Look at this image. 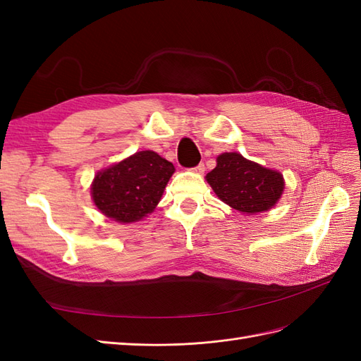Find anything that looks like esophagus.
Returning <instances> with one entry per match:
<instances>
[{"mask_svg":"<svg viewBox=\"0 0 361 361\" xmlns=\"http://www.w3.org/2000/svg\"><path fill=\"white\" fill-rule=\"evenodd\" d=\"M193 171H195V172H198V173H202V172L205 171V166H204V163H200V164H198V166H195V168H193Z\"/></svg>","mask_w":361,"mask_h":361,"instance_id":"obj_1","label":"esophagus"}]
</instances>
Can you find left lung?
<instances>
[{"label": "left lung", "instance_id": "left-lung-1", "mask_svg": "<svg viewBox=\"0 0 361 361\" xmlns=\"http://www.w3.org/2000/svg\"><path fill=\"white\" fill-rule=\"evenodd\" d=\"M205 178L219 200L248 214L269 210L284 189L280 172L246 160L238 152L221 154L216 168Z\"/></svg>", "mask_w": 361, "mask_h": 361}]
</instances>
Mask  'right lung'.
<instances>
[{
    "instance_id": "right-lung-1",
    "label": "right lung",
    "mask_w": 361,
    "mask_h": 361,
    "mask_svg": "<svg viewBox=\"0 0 361 361\" xmlns=\"http://www.w3.org/2000/svg\"><path fill=\"white\" fill-rule=\"evenodd\" d=\"M173 171L157 152H136L97 173L92 198L107 218L122 224L140 221L156 209Z\"/></svg>"
}]
</instances>
